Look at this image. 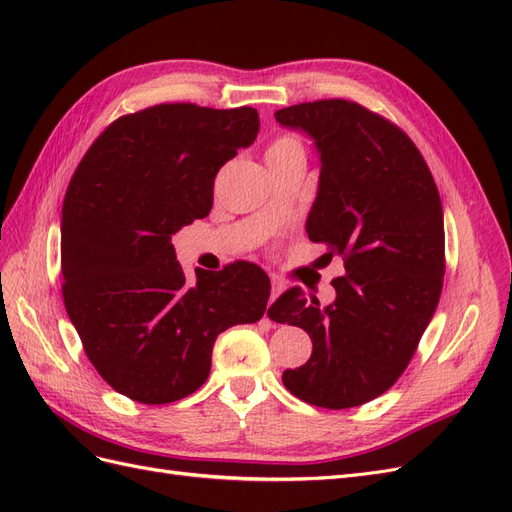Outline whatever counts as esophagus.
I'll use <instances>...</instances> for the list:
<instances>
[{
	"instance_id": "obj_1",
	"label": "esophagus",
	"mask_w": 512,
	"mask_h": 512,
	"mask_svg": "<svg viewBox=\"0 0 512 512\" xmlns=\"http://www.w3.org/2000/svg\"><path fill=\"white\" fill-rule=\"evenodd\" d=\"M282 290H284V284H282L280 280H275V277H273V280H271V299H269V301H275L277 297H280Z\"/></svg>"
}]
</instances>
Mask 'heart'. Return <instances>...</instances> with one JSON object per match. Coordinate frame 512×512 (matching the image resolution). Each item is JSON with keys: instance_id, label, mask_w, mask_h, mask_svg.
<instances>
[{"instance_id": "b5f03b06", "label": "heart", "mask_w": 512, "mask_h": 512, "mask_svg": "<svg viewBox=\"0 0 512 512\" xmlns=\"http://www.w3.org/2000/svg\"><path fill=\"white\" fill-rule=\"evenodd\" d=\"M265 156H267L269 166L284 164L290 160L305 158V147L297 134H280L269 143Z\"/></svg>"}]
</instances>
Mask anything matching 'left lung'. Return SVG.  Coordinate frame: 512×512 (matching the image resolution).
<instances>
[{"label": "left lung", "mask_w": 512, "mask_h": 512, "mask_svg": "<svg viewBox=\"0 0 512 512\" xmlns=\"http://www.w3.org/2000/svg\"><path fill=\"white\" fill-rule=\"evenodd\" d=\"M316 141L320 183L307 237L344 258L337 297L320 307L286 290L269 318L301 327L312 356L284 371L307 404L344 410L386 393L404 374L436 312L444 277V213L436 181L410 136L369 108L342 100L275 113Z\"/></svg>", "instance_id": "1"}]
</instances>
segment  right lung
<instances>
[{
    "mask_svg": "<svg viewBox=\"0 0 512 512\" xmlns=\"http://www.w3.org/2000/svg\"><path fill=\"white\" fill-rule=\"evenodd\" d=\"M260 130L252 106L170 102L115 119L87 149L61 209L66 312L98 374L141 404L192 395L215 339L262 318L269 277L252 262L188 282L170 237L205 218L218 170Z\"/></svg>",
    "mask_w": 512,
    "mask_h": 512,
    "instance_id": "right-lung-1",
    "label": "right lung"
}]
</instances>
